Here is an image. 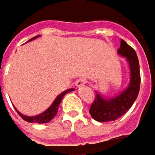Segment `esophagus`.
Listing matches in <instances>:
<instances>
[{"instance_id": "1", "label": "esophagus", "mask_w": 155, "mask_h": 155, "mask_svg": "<svg viewBox=\"0 0 155 155\" xmlns=\"http://www.w3.org/2000/svg\"><path fill=\"white\" fill-rule=\"evenodd\" d=\"M85 83H86V80H85V79H82V78L77 80V81H76V82H75V84H76V86H77L78 88L84 86V85H85Z\"/></svg>"}]
</instances>
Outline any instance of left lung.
Instances as JSON below:
<instances>
[{
	"mask_svg": "<svg viewBox=\"0 0 155 155\" xmlns=\"http://www.w3.org/2000/svg\"><path fill=\"white\" fill-rule=\"evenodd\" d=\"M120 56L126 58L130 72V80L126 90L122 91L117 96L113 97H105L97 91L93 101L90 114L94 120L106 122L119 119L125 114L132 106L137 99L140 89V70L137 53L125 41H120V46L118 49Z\"/></svg>",
	"mask_w": 155,
	"mask_h": 155,
	"instance_id": "obj_1",
	"label": "left lung"
}]
</instances>
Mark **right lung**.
<instances>
[{"mask_svg": "<svg viewBox=\"0 0 155 155\" xmlns=\"http://www.w3.org/2000/svg\"><path fill=\"white\" fill-rule=\"evenodd\" d=\"M39 36L41 35L35 36V37L30 39L28 41H31L35 40L36 38H38ZM73 91H74V89H68V90H66V91H64V92H62L60 95H58V96L56 97V99L54 100V102L51 104V106H49L46 111H44L43 113L38 114V115H35V116H27V115H24V114H22L20 112H18V111L17 110L16 107H15V109H16V111L18 112V114L21 116L22 119H24L25 121H28V122H31V123H33V122H35V123H47V122H49L51 120L56 116V114H58V106H59V104L61 103L64 96L65 94L69 93V92Z\"/></svg>", "mask_w": 155, "mask_h": 155, "instance_id": "add662e5", "label": "right lung"}]
</instances>
